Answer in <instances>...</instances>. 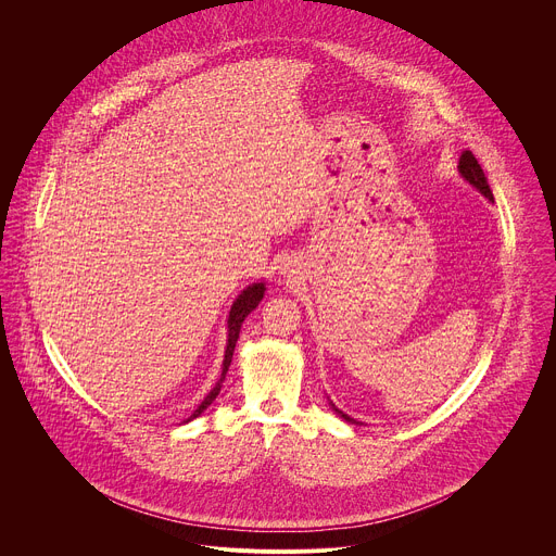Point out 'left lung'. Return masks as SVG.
Segmentation results:
<instances>
[{
    "label": "left lung",
    "mask_w": 556,
    "mask_h": 556,
    "mask_svg": "<svg viewBox=\"0 0 556 556\" xmlns=\"http://www.w3.org/2000/svg\"><path fill=\"white\" fill-rule=\"evenodd\" d=\"M457 172H459V176L470 185V187H475L478 189L484 198H489L491 202H495V198H493V191H491V187H489V180H486V176H484V169L480 167V163H478V157H475L470 151H464L462 155H459V163H457ZM330 407H332V412L339 416V418H343L345 422H352V425H361L358 420H354V418H350L348 414H343L341 409H337V405L334 403H330Z\"/></svg>",
    "instance_id": "left-lung-1"
}]
</instances>
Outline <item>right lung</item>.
Listing matches in <instances>:
<instances>
[{
	"mask_svg": "<svg viewBox=\"0 0 556 556\" xmlns=\"http://www.w3.org/2000/svg\"><path fill=\"white\" fill-rule=\"evenodd\" d=\"M264 292H266V283L264 281H257V283H251V286H247L240 294H237V299L232 301V305H230V312H228V321H226V328H228V334H226V350H224V361H222V374H219V380L215 382V387L206 393V399L198 405V409L187 418V422L189 420H193V418H198L215 399H217V393H219V389H222V382H224V378H226V371H228V367H230V361H232V352H235V343H237V339H240V330H242V324H244V319L247 316L260 305V301L264 299Z\"/></svg>",
	"mask_w": 556,
	"mask_h": 556,
	"instance_id": "right-lung-1",
	"label": "right lung"
}]
</instances>
